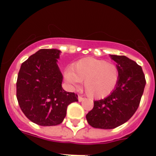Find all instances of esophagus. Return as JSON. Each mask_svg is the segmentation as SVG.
<instances>
[{
    "label": "esophagus",
    "mask_w": 156,
    "mask_h": 156,
    "mask_svg": "<svg viewBox=\"0 0 156 156\" xmlns=\"http://www.w3.org/2000/svg\"><path fill=\"white\" fill-rule=\"evenodd\" d=\"M78 101H79V102H82V101H83V100H84V98H83V97H82V96H78Z\"/></svg>",
    "instance_id": "obj_1"
}]
</instances>
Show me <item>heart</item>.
Masks as SVG:
<instances>
[{"label":"heart","instance_id":"obj_1","mask_svg":"<svg viewBox=\"0 0 156 156\" xmlns=\"http://www.w3.org/2000/svg\"><path fill=\"white\" fill-rule=\"evenodd\" d=\"M68 83L78 86L84 82V90L92 98L107 97L116 88L119 78V69L115 63L96 58L79 60L64 73Z\"/></svg>","mask_w":156,"mask_h":156}]
</instances>
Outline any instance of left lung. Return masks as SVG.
I'll return each mask as SVG.
<instances>
[{"label": "left lung", "instance_id": "left-lung-1", "mask_svg": "<svg viewBox=\"0 0 156 156\" xmlns=\"http://www.w3.org/2000/svg\"><path fill=\"white\" fill-rule=\"evenodd\" d=\"M119 69V78L114 91L104 99L94 102V108L86 115L92 127L110 129L130 119L140 103L146 83L140 65L125 56L110 55Z\"/></svg>", "mask_w": 156, "mask_h": 156}]
</instances>
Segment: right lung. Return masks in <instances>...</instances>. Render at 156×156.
I'll return each instance as SVG.
<instances>
[{
  "label": "right lung",
  "mask_w": 156,
  "mask_h": 156,
  "mask_svg": "<svg viewBox=\"0 0 156 156\" xmlns=\"http://www.w3.org/2000/svg\"><path fill=\"white\" fill-rule=\"evenodd\" d=\"M61 51L40 49L22 62L16 81L19 106L28 119L41 125L60 124L78 95L62 87V75L58 66Z\"/></svg>",
  "instance_id": "obj_1"
}]
</instances>
